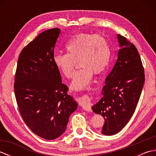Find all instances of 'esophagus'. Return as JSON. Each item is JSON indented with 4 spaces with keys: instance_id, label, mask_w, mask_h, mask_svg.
I'll list each match as a JSON object with an SVG mask.
<instances>
[{
    "instance_id": "esophagus-1",
    "label": "esophagus",
    "mask_w": 156,
    "mask_h": 156,
    "mask_svg": "<svg viewBox=\"0 0 156 156\" xmlns=\"http://www.w3.org/2000/svg\"><path fill=\"white\" fill-rule=\"evenodd\" d=\"M81 105H82V108H83L84 110L87 111L88 112L92 111L91 101L90 100V98H89V97H87V96H84V97L82 98Z\"/></svg>"
}]
</instances>
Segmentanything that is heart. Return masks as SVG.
Listing matches in <instances>:
<instances>
[{
    "label": "heart",
    "instance_id": "obj_1",
    "mask_svg": "<svg viewBox=\"0 0 156 156\" xmlns=\"http://www.w3.org/2000/svg\"><path fill=\"white\" fill-rule=\"evenodd\" d=\"M66 48L68 54H55L54 62L63 75L70 78L78 61L81 68L75 73L71 83V88L74 90L87 88L93 74H102L110 61L109 44L101 35L81 33L71 39Z\"/></svg>",
    "mask_w": 156,
    "mask_h": 156
}]
</instances>
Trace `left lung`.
<instances>
[{
    "label": "left lung",
    "mask_w": 156,
    "mask_h": 156,
    "mask_svg": "<svg viewBox=\"0 0 156 156\" xmlns=\"http://www.w3.org/2000/svg\"><path fill=\"white\" fill-rule=\"evenodd\" d=\"M118 58L105 80L102 97L92 107L105 119L101 133H119L133 116L145 82L144 69L135 46L118 34Z\"/></svg>",
    "instance_id": "8db88e82"
}]
</instances>
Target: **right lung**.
I'll return each instance as SVG.
<instances>
[{
    "mask_svg": "<svg viewBox=\"0 0 156 156\" xmlns=\"http://www.w3.org/2000/svg\"><path fill=\"white\" fill-rule=\"evenodd\" d=\"M58 28L41 33L23 49L15 80V94L23 121L38 136L52 140L67 127L78 103L67 94L54 62Z\"/></svg>",
    "mask_w": 156,
    "mask_h": 156,
    "instance_id": "right-lung-1",
    "label": "right lung"
}]
</instances>
